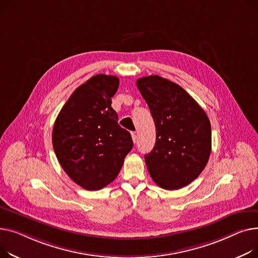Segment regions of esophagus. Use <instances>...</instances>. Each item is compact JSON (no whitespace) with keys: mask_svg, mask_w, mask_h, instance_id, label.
<instances>
[{"mask_svg":"<svg viewBox=\"0 0 258 258\" xmlns=\"http://www.w3.org/2000/svg\"><path fill=\"white\" fill-rule=\"evenodd\" d=\"M131 136H132V141L133 143L135 144L136 141H138V136H136V133L135 132H131Z\"/></svg>","mask_w":258,"mask_h":258,"instance_id":"obj_1","label":"esophagus"}]
</instances>
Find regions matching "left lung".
Returning a JSON list of instances; mask_svg holds the SVG:
<instances>
[{
    "mask_svg": "<svg viewBox=\"0 0 258 258\" xmlns=\"http://www.w3.org/2000/svg\"><path fill=\"white\" fill-rule=\"evenodd\" d=\"M156 127V143L145 155L150 176L164 189H179L198 177L211 152L207 114L178 84L147 76L136 81Z\"/></svg>",
    "mask_w": 258,
    "mask_h": 258,
    "instance_id": "1",
    "label": "left lung"
}]
</instances>
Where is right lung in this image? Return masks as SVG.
<instances>
[{"instance_id":"obj_1","label":"right lung","mask_w":258,"mask_h":258,"mask_svg":"<svg viewBox=\"0 0 258 258\" xmlns=\"http://www.w3.org/2000/svg\"><path fill=\"white\" fill-rule=\"evenodd\" d=\"M118 84L115 76H94L75 89L54 123L56 157L74 182L87 190L112 182L133 147L111 107Z\"/></svg>"}]
</instances>
